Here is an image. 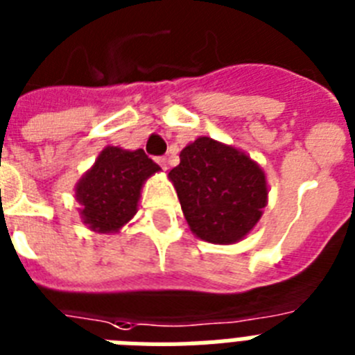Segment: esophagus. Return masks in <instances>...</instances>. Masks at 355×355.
Instances as JSON below:
<instances>
[{"mask_svg": "<svg viewBox=\"0 0 355 355\" xmlns=\"http://www.w3.org/2000/svg\"><path fill=\"white\" fill-rule=\"evenodd\" d=\"M157 162L160 164V168L162 169L168 168V159H166V157H157Z\"/></svg>", "mask_w": 355, "mask_h": 355, "instance_id": "obj_1", "label": "esophagus"}]
</instances>
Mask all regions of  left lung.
I'll list each match as a JSON object with an SVG mask.
<instances>
[{
	"label": "left lung",
	"mask_w": 355,
	"mask_h": 355,
	"mask_svg": "<svg viewBox=\"0 0 355 355\" xmlns=\"http://www.w3.org/2000/svg\"><path fill=\"white\" fill-rule=\"evenodd\" d=\"M169 178L189 227L205 242L242 240L267 204V182L260 166L209 137L184 148Z\"/></svg>",
	"instance_id": "left-lung-1"
}]
</instances>
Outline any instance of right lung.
Segmentation results:
<instances>
[{
	"label": "right lung",
	"mask_w": 355,
	"mask_h": 355,
	"mask_svg": "<svg viewBox=\"0 0 355 355\" xmlns=\"http://www.w3.org/2000/svg\"><path fill=\"white\" fill-rule=\"evenodd\" d=\"M159 169L144 150L104 148L76 187L86 225L99 233L119 231L135 214L144 180Z\"/></svg>",
	"instance_id": "obj_1"
}]
</instances>
